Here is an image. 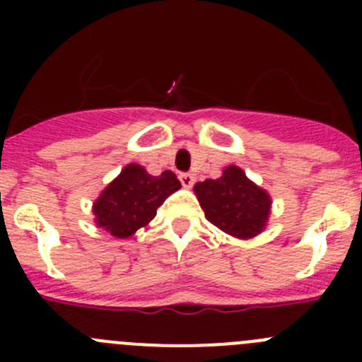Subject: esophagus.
Instances as JSON below:
<instances>
[{
	"label": "esophagus",
	"mask_w": 362,
	"mask_h": 362,
	"mask_svg": "<svg viewBox=\"0 0 362 362\" xmlns=\"http://www.w3.org/2000/svg\"><path fill=\"white\" fill-rule=\"evenodd\" d=\"M179 181H181V185H183L185 188H190L192 185H194V181H196V177L192 174H188V172H183V174H179Z\"/></svg>",
	"instance_id": "esophagus-1"
}]
</instances>
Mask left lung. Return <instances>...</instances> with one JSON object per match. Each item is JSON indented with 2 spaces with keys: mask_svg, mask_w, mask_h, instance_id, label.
Returning a JSON list of instances; mask_svg holds the SVG:
<instances>
[{
  "mask_svg": "<svg viewBox=\"0 0 362 362\" xmlns=\"http://www.w3.org/2000/svg\"><path fill=\"white\" fill-rule=\"evenodd\" d=\"M204 217L233 238H254L264 228L270 197L248 181L238 166L225 168L219 179H206L194 187Z\"/></svg>",
  "mask_w": 362,
  "mask_h": 362,
  "instance_id": "1",
  "label": "left lung"
}]
</instances>
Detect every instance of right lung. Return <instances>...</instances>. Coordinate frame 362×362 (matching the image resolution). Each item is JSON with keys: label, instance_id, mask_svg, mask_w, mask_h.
Instances as JSON below:
<instances>
[{"label": "right lung", "instance_id": "right-lung-1", "mask_svg": "<svg viewBox=\"0 0 362 362\" xmlns=\"http://www.w3.org/2000/svg\"><path fill=\"white\" fill-rule=\"evenodd\" d=\"M179 187V179L170 170L150 175L139 165L124 166L94 203L98 226L114 238H130L137 228L148 225L163 201Z\"/></svg>", "mask_w": 362, "mask_h": 362}]
</instances>
